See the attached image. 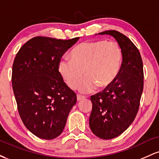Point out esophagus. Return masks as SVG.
Here are the masks:
<instances>
[{"mask_svg":"<svg viewBox=\"0 0 159 159\" xmlns=\"http://www.w3.org/2000/svg\"><path fill=\"white\" fill-rule=\"evenodd\" d=\"M85 97L84 96H81V95H77V100L78 101H80V100L84 99Z\"/></svg>","mask_w":159,"mask_h":159,"instance_id":"esophagus-1","label":"esophagus"}]
</instances>
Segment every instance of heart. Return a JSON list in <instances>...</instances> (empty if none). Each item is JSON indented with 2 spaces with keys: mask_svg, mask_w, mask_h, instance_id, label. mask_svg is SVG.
I'll return each instance as SVG.
<instances>
[{
  "mask_svg": "<svg viewBox=\"0 0 159 159\" xmlns=\"http://www.w3.org/2000/svg\"><path fill=\"white\" fill-rule=\"evenodd\" d=\"M70 56L71 59L61 60L58 69L70 88L77 86L84 93L92 92L96 87L100 90L108 87L117 78L123 57L120 45L106 40L80 43L72 49ZM83 74L85 77L80 82Z\"/></svg>",
  "mask_w": 159,
  "mask_h": 159,
  "instance_id": "b5f03b06",
  "label": "heart"
}]
</instances>
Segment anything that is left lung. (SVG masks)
<instances>
[{
	"instance_id": "1",
	"label": "left lung",
	"mask_w": 159,
	"mask_h": 159,
	"mask_svg": "<svg viewBox=\"0 0 159 159\" xmlns=\"http://www.w3.org/2000/svg\"><path fill=\"white\" fill-rule=\"evenodd\" d=\"M98 34L113 36L123 54L116 80L102 92L90 97L91 131L99 138L109 140L125 132L138 114L143 89V61L138 48L123 34L106 30Z\"/></svg>"
}]
</instances>
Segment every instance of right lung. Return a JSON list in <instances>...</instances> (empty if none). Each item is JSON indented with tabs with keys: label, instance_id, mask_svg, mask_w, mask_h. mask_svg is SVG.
<instances>
[{
	"label": "right lung",
	"instance_id": "1",
	"mask_svg": "<svg viewBox=\"0 0 159 159\" xmlns=\"http://www.w3.org/2000/svg\"><path fill=\"white\" fill-rule=\"evenodd\" d=\"M78 39L36 36L21 46L14 60L12 85L20 117L27 129L42 139L52 140L61 134L77 102L58 65Z\"/></svg>",
	"mask_w": 159,
	"mask_h": 159
}]
</instances>
